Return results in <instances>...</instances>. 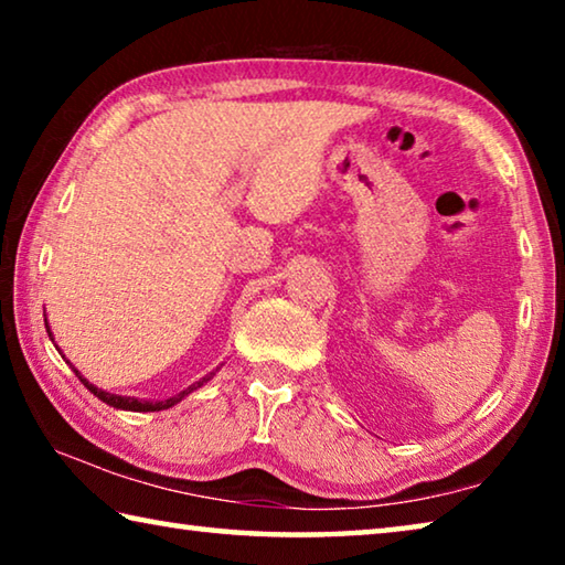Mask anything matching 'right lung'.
<instances>
[{"label": "right lung", "mask_w": 565, "mask_h": 565, "mask_svg": "<svg viewBox=\"0 0 565 565\" xmlns=\"http://www.w3.org/2000/svg\"><path fill=\"white\" fill-rule=\"evenodd\" d=\"M44 327H46V333H50V339L54 341V333H52V329H50V323H46V313H44ZM54 347H56V343H54ZM56 351L62 353V349H60V347H56ZM62 359H64V353H62ZM64 361H66V359H64ZM66 363H70V366H72V361H66ZM72 371L76 374V379H79L82 384L87 386V388L92 391V394L97 396L99 401H104V404H107V406H114V408H119V411H137V414H147V411H164V408H171L174 404H179V401L184 398V396H189L191 391L202 388V386L206 384V381H212L218 369H216V371H212V374H206L204 379H199L196 384H191L189 388L179 391L177 396H169V398H164V401H147V398H137V396H119V394H109V391H104V388H99V386H94L89 379H84L79 369H74V366H72Z\"/></svg>", "instance_id": "add662e5"}]
</instances>
